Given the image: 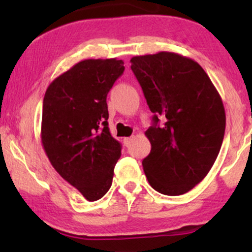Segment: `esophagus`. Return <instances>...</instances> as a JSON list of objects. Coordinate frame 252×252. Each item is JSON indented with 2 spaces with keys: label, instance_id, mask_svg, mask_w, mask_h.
I'll list each match as a JSON object with an SVG mask.
<instances>
[{
  "label": "esophagus",
  "instance_id": "obj_1",
  "mask_svg": "<svg viewBox=\"0 0 252 252\" xmlns=\"http://www.w3.org/2000/svg\"><path fill=\"white\" fill-rule=\"evenodd\" d=\"M132 142V137H126L124 138V144H126V147H129L130 144Z\"/></svg>",
  "mask_w": 252,
  "mask_h": 252
}]
</instances>
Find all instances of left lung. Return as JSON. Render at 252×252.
<instances>
[{"label":"left lung","instance_id":"left-lung-1","mask_svg":"<svg viewBox=\"0 0 252 252\" xmlns=\"http://www.w3.org/2000/svg\"><path fill=\"white\" fill-rule=\"evenodd\" d=\"M130 63L154 114L146 131L152 149L142 161L144 173L158 192L184 194L207 175L219 154L226 124L221 98L190 58L158 52Z\"/></svg>","mask_w":252,"mask_h":252}]
</instances>
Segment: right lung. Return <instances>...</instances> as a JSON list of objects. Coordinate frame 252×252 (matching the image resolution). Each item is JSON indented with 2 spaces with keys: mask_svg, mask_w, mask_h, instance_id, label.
I'll return each mask as SVG.
<instances>
[{
  "mask_svg": "<svg viewBox=\"0 0 252 252\" xmlns=\"http://www.w3.org/2000/svg\"><path fill=\"white\" fill-rule=\"evenodd\" d=\"M123 60L86 59L46 90L41 142L63 179L96 201L108 192L122 146L110 134L106 96L124 71Z\"/></svg>",
  "mask_w": 252,
  "mask_h": 252,
  "instance_id": "1",
  "label": "right lung"
}]
</instances>
